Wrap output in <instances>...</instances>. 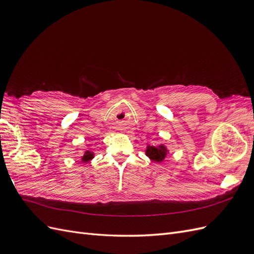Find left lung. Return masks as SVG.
I'll use <instances>...</instances> for the list:
<instances>
[{"label":"left lung","instance_id":"8db88e82","mask_svg":"<svg viewBox=\"0 0 254 254\" xmlns=\"http://www.w3.org/2000/svg\"><path fill=\"white\" fill-rule=\"evenodd\" d=\"M167 153H170V149L163 143L160 144H147L145 148V155L149 160L156 163H162L165 161Z\"/></svg>","mask_w":254,"mask_h":254}]
</instances>
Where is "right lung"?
Wrapping results in <instances>:
<instances>
[{"instance_id":"right-lung-1","label":"right lung","mask_w":254,"mask_h":254,"mask_svg":"<svg viewBox=\"0 0 254 254\" xmlns=\"http://www.w3.org/2000/svg\"><path fill=\"white\" fill-rule=\"evenodd\" d=\"M87 146H90V144H88ZM94 157H95V153H94L93 151H91L90 149H87L86 151L83 152V155H82V157H81V162H82L83 164L90 163L91 161L94 159Z\"/></svg>"}]
</instances>
